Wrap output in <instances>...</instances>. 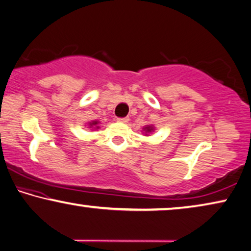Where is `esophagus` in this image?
I'll return each instance as SVG.
<instances>
[{"label": "esophagus", "mask_w": 251, "mask_h": 251, "mask_svg": "<svg viewBox=\"0 0 251 251\" xmlns=\"http://www.w3.org/2000/svg\"><path fill=\"white\" fill-rule=\"evenodd\" d=\"M117 122H118V123H123V124H126V123H128V122H129V118H128V117L117 118Z\"/></svg>", "instance_id": "obj_1"}]
</instances>
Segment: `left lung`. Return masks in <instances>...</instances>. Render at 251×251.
I'll return each instance as SVG.
<instances>
[{"instance_id": "left-lung-1", "label": "left lung", "mask_w": 251, "mask_h": 251, "mask_svg": "<svg viewBox=\"0 0 251 251\" xmlns=\"http://www.w3.org/2000/svg\"><path fill=\"white\" fill-rule=\"evenodd\" d=\"M154 129H155V127L153 126V125H147V126H144V127H143V132H144V134H145V136H148L150 133L154 132Z\"/></svg>"}]
</instances>
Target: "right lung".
Returning a JSON list of instances; mask_svg holds the SVG:
<instances>
[{
  "mask_svg": "<svg viewBox=\"0 0 251 251\" xmlns=\"http://www.w3.org/2000/svg\"><path fill=\"white\" fill-rule=\"evenodd\" d=\"M99 123H100V122H98V121L89 122V123H88L89 128H91V129H98V128H99V126H98Z\"/></svg>",
  "mask_w": 251,
  "mask_h": 251,
  "instance_id": "right-lung-1",
  "label": "right lung"
}]
</instances>
